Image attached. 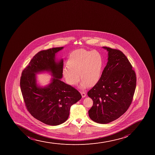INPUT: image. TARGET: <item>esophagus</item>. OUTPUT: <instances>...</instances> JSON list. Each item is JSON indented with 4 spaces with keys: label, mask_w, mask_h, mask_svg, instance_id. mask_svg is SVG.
<instances>
[{
    "label": "esophagus",
    "mask_w": 155,
    "mask_h": 155,
    "mask_svg": "<svg viewBox=\"0 0 155 155\" xmlns=\"http://www.w3.org/2000/svg\"><path fill=\"white\" fill-rule=\"evenodd\" d=\"M81 94L82 97H86V93L85 92H81Z\"/></svg>",
    "instance_id": "obj_1"
}]
</instances>
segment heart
<instances>
[{
  "label": "heart",
  "mask_w": 155,
  "mask_h": 155,
  "mask_svg": "<svg viewBox=\"0 0 155 155\" xmlns=\"http://www.w3.org/2000/svg\"><path fill=\"white\" fill-rule=\"evenodd\" d=\"M102 55L98 51L79 49L71 52L67 64L63 69V74L69 84L76 85L81 79L80 88L84 89L94 86L98 82L103 67Z\"/></svg>",
  "instance_id": "1"
}]
</instances>
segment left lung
<instances>
[{"label": "left lung", "instance_id": "1", "mask_svg": "<svg viewBox=\"0 0 155 155\" xmlns=\"http://www.w3.org/2000/svg\"><path fill=\"white\" fill-rule=\"evenodd\" d=\"M103 48L108 51V61L98 82L87 92L94 101L88 114L92 121L107 124L119 118L130 106L137 77L121 51Z\"/></svg>", "mask_w": 155, "mask_h": 155}]
</instances>
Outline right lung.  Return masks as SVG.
<instances>
[{"instance_id":"obj_1","label":"right lung","mask_w":155,"mask_h":155,"mask_svg":"<svg viewBox=\"0 0 155 155\" xmlns=\"http://www.w3.org/2000/svg\"><path fill=\"white\" fill-rule=\"evenodd\" d=\"M64 47L40 51L23 71L20 87L27 110L34 118L45 124L56 126L69 117L70 107L81 98L75 88L60 80L63 77V59L55 61V54ZM51 72L53 78L45 87L38 86L35 75Z\"/></svg>"}]
</instances>
